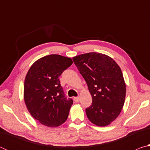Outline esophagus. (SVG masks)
<instances>
[{"mask_svg": "<svg viewBox=\"0 0 150 150\" xmlns=\"http://www.w3.org/2000/svg\"><path fill=\"white\" fill-rule=\"evenodd\" d=\"M73 99H74V100H75V102H76V103H78L79 101V96H76V97H74V98H73Z\"/></svg>", "mask_w": 150, "mask_h": 150, "instance_id": "esophagus-1", "label": "esophagus"}]
</instances>
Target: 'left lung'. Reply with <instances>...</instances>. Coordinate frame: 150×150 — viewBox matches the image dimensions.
Here are the masks:
<instances>
[{"instance_id": "1", "label": "left lung", "mask_w": 150, "mask_h": 150, "mask_svg": "<svg viewBox=\"0 0 150 150\" xmlns=\"http://www.w3.org/2000/svg\"><path fill=\"white\" fill-rule=\"evenodd\" d=\"M87 83L92 105L86 108L91 122L106 126L120 115L126 96V84L121 69L108 55L91 52L73 57Z\"/></svg>"}]
</instances>
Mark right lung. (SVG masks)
<instances>
[{"instance_id":"1","label":"right lung","mask_w":150,"mask_h":150,"mask_svg":"<svg viewBox=\"0 0 150 150\" xmlns=\"http://www.w3.org/2000/svg\"><path fill=\"white\" fill-rule=\"evenodd\" d=\"M72 63L69 57L49 55L34 62L27 73L25 104L30 115L43 125L57 127L67 119L73 100L65 97L59 77Z\"/></svg>"}]
</instances>
